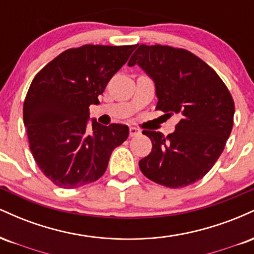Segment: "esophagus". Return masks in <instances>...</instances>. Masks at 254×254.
Returning a JSON list of instances; mask_svg holds the SVG:
<instances>
[{"label": "esophagus", "mask_w": 254, "mask_h": 254, "mask_svg": "<svg viewBox=\"0 0 254 254\" xmlns=\"http://www.w3.org/2000/svg\"><path fill=\"white\" fill-rule=\"evenodd\" d=\"M129 131H130V136L131 137L137 136V135H139V133H141V131H139V129H137V127H130Z\"/></svg>", "instance_id": "obj_1"}]
</instances>
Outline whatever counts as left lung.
<instances>
[{
	"mask_svg": "<svg viewBox=\"0 0 254 254\" xmlns=\"http://www.w3.org/2000/svg\"><path fill=\"white\" fill-rule=\"evenodd\" d=\"M127 64L139 65L154 81L156 109L180 118L167 136L143 131L153 148L138 162L142 173L172 189L202 179L232 132L235 109L227 86L214 69L184 49L142 44Z\"/></svg>",
	"mask_w": 254,
	"mask_h": 254,
	"instance_id": "8db88e82",
	"label": "left lung"
}]
</instances>
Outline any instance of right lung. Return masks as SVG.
Listing matches in <instances>:
<instances>
[{
  "mask_svg": "<svg viewBox=\"0 0 254 254\" xmlns=\"http://www.w3.org/2000/svg\"><path fill=\"white\" fill-rule=\"evenodd\" d=\"M137 45L69 49L34 76L24 103V124L38 167L55 185L76 189L98 180L112 151L129 136L123 124L88 125L109 81Z\"/></svg>",
  "mask_w": 254,
  "mask_h": 254,
  "instance_id": "add662e5",
  "label": "right lung"
}]
</instances>
